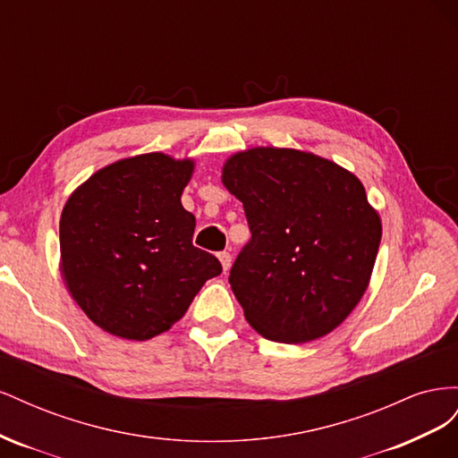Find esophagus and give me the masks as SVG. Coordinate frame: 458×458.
Masks as SVG:
<instances>
[{
    "label": "esophagus",
    "mask_w": 458,
    "mask_h": 458,
    "mask_svg": "<svg viewBox=\"0 0 458 458\" xmlns=\"http://www.w3.org/2000/svg\"><path fill=\"white\" fill-rule=\"evenodd\" d=\"M217 258L221 261V267H224V271H227L231 267V254L227 250H224V252L217 254Z\"/></svg>",
    "instance_id": "1"
}]
</instances>
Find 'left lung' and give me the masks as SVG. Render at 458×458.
Segmentation results:
<instances>
[{
  "mask_svg": "<svg viewBox=\"0 0 458 458\" xmlns=\"http://www.w3.org/2000/svg\"><path fill=\"white\" fill-rule=\"evenodd\" d=\"M221 179L252 233L229 275L246 321L286 344L335 330L363 298L382 237L363 183L311 152L273 147L237 152Z\"/></svg>",
  "mask_w": 458,
  "mask_h": 458,
  "instance_id": "1",
  "label": "left lung"
}]
</instances>
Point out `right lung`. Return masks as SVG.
<instances>
[{
  "mask_svg": "<svg viewBox=\"0 0 458 458\" xmlns=\"http://www.w3.org/2000/svg\"><path fill=\"white\" fill-rule=\"evenodd\" d=\"M191 174V160L150 152L106 165L66 200L63 276L78 306L110 335L155 338L221 273L216 256L192 246L195 216L182 206Z\"/></svg>",
  "mask_w": 458,
  "mask_h": 458,
  "instance_id": "right-lung-1",
  "label": "right lung"
}]
</instances>
